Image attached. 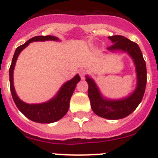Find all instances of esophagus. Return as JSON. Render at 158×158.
Masks as SVG:
<instances>
[{"instance_id":"34e87169","label":"esophagus","mask_w":158,"mask_h":158,"mask_svg":"<svg viewBox=\"0 0 158 158\" xmlns=\"http://www.w3.org/2000/svg\"><path fill=\"white\" fill-rule=\"evenodd\" d=\"M87 74V70L85 69H82L79 70V74H80V77H81L82 79H84L85 78V75Z\"/></svg>"}]
</instances>
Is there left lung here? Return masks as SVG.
I'll list each match as a JSON object with an SVG mask.
<instances>
[{"instance_id": "obj_1", "label": "left lung", "mask_w": 158, "mask_h": 158, "mask_svg": "<svg viewBox=\"0 0 158 158\" xmlns=\"http://www.w3.org/2000/svg\"><path fill=\"white\" fill-rule=\"evenodd\" d=\"M108 38L113 43L107 48L108 50L124 51L129 53L134 59L137 72V88L126 98L116 101L106 100L102 98L94 80L87 77L86 81L89 84L88 94L92 109L96 115L109 120H118L131 114L142 101L147 83V69L145 60L137 43L120 35L110 36Z\"/></svg>"}]
</instances>
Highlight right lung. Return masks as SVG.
Returning a JSON list of instances; mask_svg holds the SVG:
<instances>
[{"label":"right lung","instance_id":"obj_1","mask_svg":"<svg viewBox=\"0 0 158 158\" xmlns=\"http://www.w3.org/2000/svg\"><path fill=\"white\" fill-rule=\"evenodd\" d=\"M47 40H58L54 36H36L27 41L24 44L16 48L12 62L10 67V88L13 100L18 109L29 120L38 123H52L61 119L67 113L69 107V101L74 93L76 84L80 80L79 74L71 80L66 82L60 89L59 93L54 98L48 102L42 104H27L19 98L14 89L13 71L16 60L20 52L32 42Z\"/></svg>","mask_w":158,"mask_h":158}]
</instances>
